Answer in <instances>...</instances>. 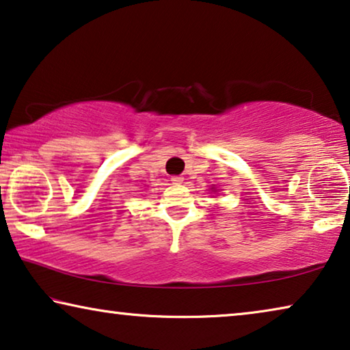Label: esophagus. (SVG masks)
I'll use <instances>...</instances> for the list:
<instances>
[{
  "instance_id": "34e87169",
  "label": "esophagus",
  "mask_w": 350,
  "mask_h": 350,
  "mask_svg": "<svg viewBox=\"0 0 350 350\" xmlns=\"http://www.w3.org/2000/svg\"><path fill=\"white\" fill-rule=\"evenodd\" d=\"M171 182H173V184H176V185H180L182 182H184V177H182V176H173V177H171Z\"/></svg>"
}]
</instances>
